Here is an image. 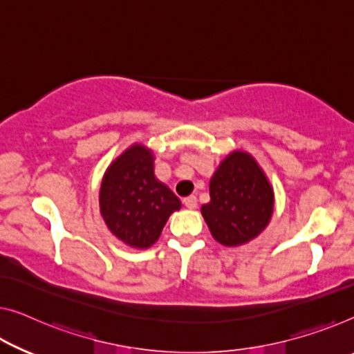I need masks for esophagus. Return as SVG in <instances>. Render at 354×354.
<instances>
[{
    "instance_id": "esophagus-1",
    "label": "esophagus",
    "mask_w": 354,
    "mask_h": 354,
    "mask_svg": "<svg viewBox=\"0 0 354 354\" xmlns=\"http://www.w3.org/2000/svg\"><path fill=\"white\" fill-rule=\"evenodd\" d=\"M184 202V207L189 208V209H195L197 208V197L195 195H191V197H186L183 200Z\"/></svg>"
}]
</instances>
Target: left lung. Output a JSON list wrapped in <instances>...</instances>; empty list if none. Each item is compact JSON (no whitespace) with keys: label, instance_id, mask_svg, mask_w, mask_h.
I'll list each match as a JSON object with an SVG mask.
<instances>
[{"label":"left lung","instance_id":"8db88e82","mask_svg":"<svg viewBox=\"0 0 354 354\" xmlns=\"http://www.w3.org/2000/svg\"><path fill=\"white\" fill-rule=\"evenodd\" d=\"M275 194L257 160L246 151H232L209 179V202L202 216L213 239L224 246L254 240L270 223Z\"/></svg>","mask_w":354,"mask_h":354}]
</instances>
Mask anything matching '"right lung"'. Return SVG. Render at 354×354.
<instances>
[{
    "instance_id": "1",
    "label": "right lung",
    "mask_w": 354,
    "mask_h": 354,
    "mask_svg": "<svg viewBox=\"0 0 354 354\" xmlns=\"http://www.w3.org/2000/svg\"><path fill=\"white\" fill-rule=\"evenodd\" d=\"M181 202L154 175V154L135 143L111 162L100 186V213L115 239L136 250L159 240Z\"/></svg>"
}]
</instances>
